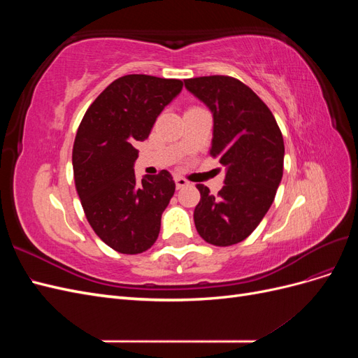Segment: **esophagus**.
Returning a JSON list of instances; mask_svg holds the SVG:
<instances>
[{
  "mask_svg": "<svg viewBox=\"0 0 358 358\" xmlns=\"http://www.w3.org/2000/svg\"><path fill=\"white\" fill-rule=\"evenodd\" d=\"M175 182H176V187H178V188L187 187L188 183H189L187 179H183V178H180V176H176V178H175Z\"/></svg>",
  "mask_w": 358,
  "mask_h": 358,
  "instance_id": "esophagus-1",
  "label": "esophagus"
}]
</instances>
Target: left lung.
I'll return each instance as SVG.
<instances>
[{
    "label": "left lung",
    "mask_w": 358,
    "mask_h": 358,
    "mask_svg": "<svg viewBox=\"0 0 358 358\" xmlns=\"http://www.w3.org/2000/svg\"><path fill=\"white\" fill-rule=\"evenodd\" d=\"M185 88L212 113L210 154L225 166L218 197L197 185L200 201L194 222L215 246L245 241L272 206L284 171V138L276 119L259 96L229 76L187 79Z\"/></svg>",
    "instance_id": "left-lung-1"
}]
</instances>
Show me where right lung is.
Wrapping results in <instances>:
<instances>
[{
    "instance_id": "right-lung-1",
    "label": "right lung",
    "mask_w": 358,
    "mask_h": 358,
    "mask_svg": "<svg viewBox=\"0 0 358 358\" xmlns=\"http://www.w3.org/2000/svg\"><path fill=\"white\" fill-rule=\"evenodd\" d=\"M182 80L128 74L112 82L86 110L73 146V171L86 220L121 254L155 243L162 212L175 194L167 170L136 179L137 142L182 91Z\"/></svg>"
}]
</instances>
